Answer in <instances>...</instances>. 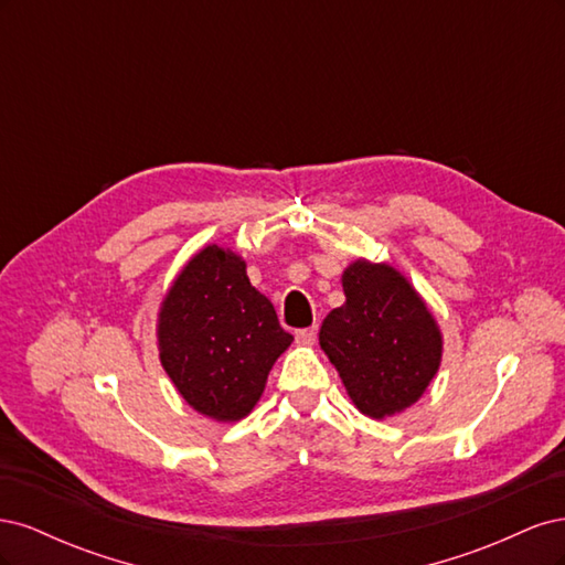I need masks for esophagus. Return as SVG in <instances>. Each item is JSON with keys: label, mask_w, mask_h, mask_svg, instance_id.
Returning <instances> with one entry per match:
<instances>
[{"label": "esophagus", "mask_w": 565, "mask_h": 565, "mask_svg": "<svg viewBox=\"0 0 565 565\" xmlns=\"http://www.w3.org/2000/svg\"><path fill=\"white\" fill-rule=\"evenodd\" d=\"M316 337H318V324H313V328H309V330H299L295 334L297 344H301V347H313L316 344Z\"/></svg>", "instance_id": "1"}]
</instances>
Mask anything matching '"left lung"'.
Instances as JSON below:
<instances>
[{
    "label": "left lung",
    "instance_id": "left-lung-1",
    "mask_svg": "<svg viewBox=\"0 0 565 565\" xmlns=\"http://www.w3.org/2000/svg\"><path fill=\"white\" fill-rule=\"evenodd\" d=\"M347 301L320 328V349L351 403L386 419L415 405L440 367L443 334L429 306L398 268L355 259L341 273Z\"/></svg>",
    "mask_w": 565,
    "mask_h": 565
}]
</instances>
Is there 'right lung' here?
Masks as SVG:
<instances>
[{"label":"right lung","mask_w":565,"mask_h":565,"mask_svg":"<svg viewBox=\"0 0 565 565\" xmlns=\"http://www.w3.org/2000/svg\"><path fill=\"white\" fill-rule=\"evenodd\" d=\"M292 344L273 303L231 247L195 252L158 311L160 363L181 398L214 422H241L259 403L270 367Z\"/></svg>","instance_id":"1"}]
</instances>
